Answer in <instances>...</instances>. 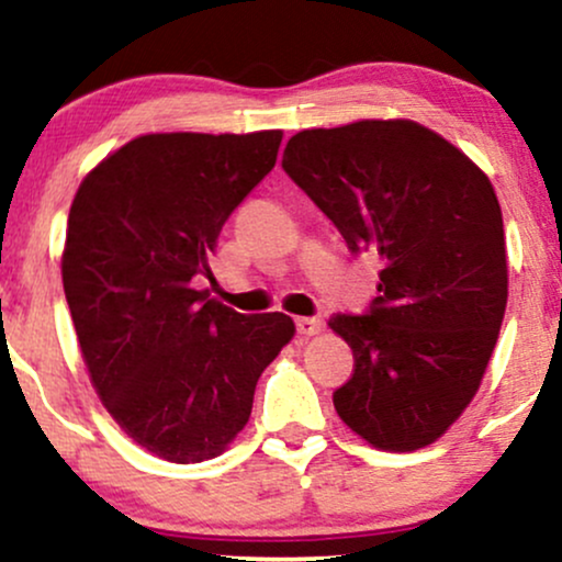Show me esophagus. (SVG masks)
I'll use <instances>...</instances> for the list:
<instances>
[{"mask_svg": "<svg viewBox=\"0 0 562 562\" xmlns=\"http://www.w3.org/2000/svg\"><path fill=\"white\" fill-rule=\"evenodd\" d=\"M296 334L302 336H313L321 331V321L318 318H296Z\"/></svg>", "mask_w": 562, "mask_h": 562, "instance_id": "esophagus-1", "label": "esophagus"}]
</instances>
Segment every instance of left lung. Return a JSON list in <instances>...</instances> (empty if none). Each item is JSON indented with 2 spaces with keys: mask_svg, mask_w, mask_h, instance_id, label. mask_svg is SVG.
I'll list each match as a JSON object with an SVG mask.
<instances>
[{
  "mask_svg": "<svg viewBox=\"0 0 562 562\" xmlns=\"http://www.w3.org/2000/svg\"><path fill=\"white\" fill-rule=\"evenodd\" d=\"M281 165L355 255L381 260L366 313L328 323L355 355L336 413L379 450L431 445L473 400L503 326L505 231L490 178L413 121L302 131Z\"/></svg>",
  "mask_w": 562,
  "mask_h": 562,
  "instance_id": "obj_1",
  "label": "left lung"
}]
</instances>
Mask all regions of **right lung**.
<instances>
[{"mask_svg":"<svg viewBox=\"0 0 562 562\" xmlns=\"http://www.w3.org/2000/svg\"><path fill=\"white\" fill-rule=\"evenodd\" d=\"M281 131L149 134L83 178L63 286L91 384L117 426L170 463H202L247 426L294 321L196 292L223 223L266 178Z\"/></svg>","mask_w":562,"mask_h":562,"instance_id":"right-lung-1","label":"right lung"}]
</instances>
